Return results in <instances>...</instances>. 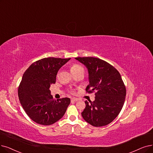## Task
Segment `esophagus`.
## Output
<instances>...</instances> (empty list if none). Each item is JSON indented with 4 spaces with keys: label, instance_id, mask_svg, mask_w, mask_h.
Returning a JSON list of instances; mask_svg holds the SVG:
<instances>
[{
    "label": "esophagus",
    "instance_id": "esophagus-1",
    "mask_svg": "<svg viewBox=\"0 0 153 153\" xmlns=\"http://www.w3.org/2000/svg\"><path fill=\"white\" fill-rule=\"evenodd\" d=\"M78 100V99H76V98H72V99H71V102H76Z\"/></svg>",
    "mask_w": 153,
    "mask_h": 153
}]
</instances>
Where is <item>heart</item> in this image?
I'll return each mask as SVG.
<instances>
[{"label": "heart", "instance_id": "obj_1", "mask_svg": "<svg viewBox=\"0 0 153 153\" xmlns=\"http://www.w3.org/2000/svg\"><path fill=\"white\" fill-rule=\"evenodd\" d=\"M70 70H71V72L73 73V72L77 71L80 70H83V68H82V66H81L80 65H79L78 64H75V65H73L71 66Z\"/></svg>", "mask_w": 153, "mask_h": 153}]
</instances>
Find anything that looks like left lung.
Returning a JSON list of instances; mask_svg holds the SVG:
<instances>
[{
    "label": "left lung",
    "instance_id": "1",
    "mask_svg": "<svg viewBox=\"0 0 153 153\" xmlns=\"http://www.w3.org/2000/svg\"><path fill=\"white\" fill-rule=\"evenodd\" d=\"M87 67L88 93L95 91V100L85 102L83 119L94 127L108 125L117 117L123 108L126 88L119 72L111 64L94 57L75 58Z\"/></svg>",
    "mask_w": 153,
    "mask_h": 153
}]
</instances>
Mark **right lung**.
I'll use <instances>...</instances> for the list:
<instances>
[{"label": "right lung", "instance_id": "add662e5", "mask_svg": "<svg viewBox=\"0 0 153 153\" xmlns=\"http://www.w3.org/2000/svg\"><path fill=\"white\" fill-rule=\"evenodd\" d=\"M70 58L49 57L33 63L24 72L18 88L21 104L29 117L39 124L49 126L59 120L70 103L69 98L54 100L50 90L61 67Z\"/></svg>", "mask_w": 153, "mask_h": 153}]
</instances>
